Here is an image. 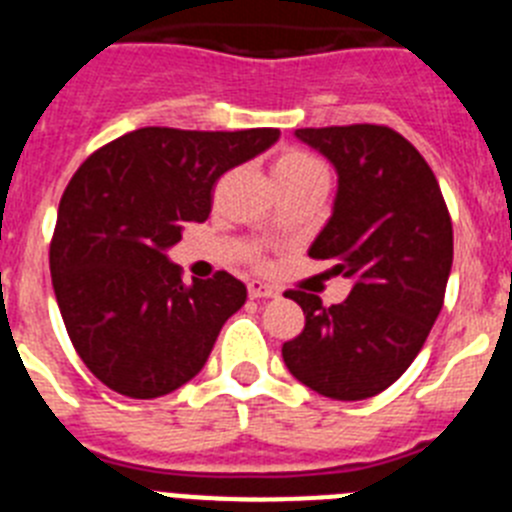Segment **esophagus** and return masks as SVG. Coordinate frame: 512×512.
I'll return each mask as SVG.
<instances>
[{
	"label": "esophagus",
	"mask_w": 512,
	"mask_h": 512,
	"mask_svg": "<svg viewBox=\"0 0 512 512\" xmlns=\"http://www.w3.org/2000/svg\"><path fill=\"white\" fill-rule=\"evenodd\" d=\"M247 291H250V299H273V296H278V288L262 281H250L247 283Z\"/></svg>",
	"instance_id": "esophagus-1"
}]
</instances>
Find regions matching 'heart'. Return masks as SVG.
I'll return each mask as SVG.
<instances>
[{"label":"heart","instance_id":"b5f03b06","mask_svg":"<svg viewBox=\"0 0 512 512\" xmlns=\"http://www.w3.org/2000/svg\"><path fill=\"white\" fill-rule=\"evenodd\" d=\"M273 175L275 182H278V188H286V185H293V182L311 180V177H327L324 175L322 162L299 149L283 151L281 157L275 159ZM255 260H260V252L255 255Z\"/></svg>","mask_w":512,"mask_h":512}]
</instances>
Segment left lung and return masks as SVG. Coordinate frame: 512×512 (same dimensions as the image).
Listing matches in <instances>:
<instances>
[{
	"instance_id": "1",
	"label": "left lung",
	"mask_w": 512,
	"mask_h": 512,
	"mask_svg": "<svg viewBox=\"0 0 512 512\" xmlns=\"http://www.w3.org/2000/svg\"><path fill=\"white\" fill-rule=\"evenodd\" d=\"M337 170L335 211L309 257L353 278L342 304L286 291L304 309L301 335L283 342L288 371L322 397H376L415 361L443 309L453 226L430 164L389 126L299 128Z\"/></svg>"
}]
</instances>
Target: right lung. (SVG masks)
I'll return each mask as SVG.
<instances>
[{
	"label": "right lung",
	"instance_id": "obj_1",
	"mask_svg": "<svg viewBox=\"0 0 512 512\" xmlns=\"http://www.w3.org/2000/svg\"><path fill=\"white\" fill-rule=\"evenodd\" d=\"M278 136V128L149 126L79 164L61 195L48 262L71 345L108 389L164 397L206 366L247 288L226 270L185 286L164 250L188 221L208 219L219 177Z\"/></svg>",
	"mask_w": 512,
	"mask_h": 512
}]
</instances>
